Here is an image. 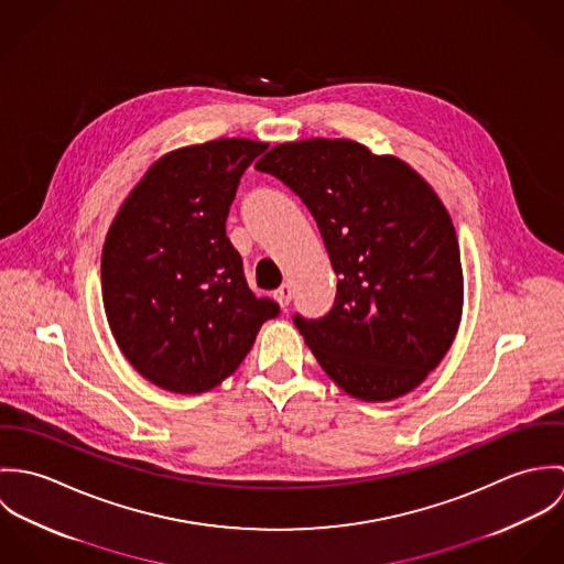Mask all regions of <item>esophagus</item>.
I'll return each instance as SVG.
<instances>
[{
	"mask_svg": "<svg viewBox=\"0 0 564 564\" xmlns=\"http://www.w3.org/2000/svg\"><path fill=\"white\" fill-rule=\"evenodd\" d=\"M291 297H293V289H291L289 282H284V284L275 291V300H278V304H280L282 308H286V306L291 304Z\"/></svg>",
	"mask_w": 564,
	"mask_h": 564,
	"instance_id": "1",
	"label": "esophagus"
}]
</instances>
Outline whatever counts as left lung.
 Returning a JSON list of instances; mask_svg holds the SVG:
<instances>
[{"label": "left lung", "mask_w": 564, "mask_h": 564, "mask_svg": "<svg viewBox=\"0 0 564 564\" xmlns=\"http://www.w3.org/2000/svg\"><path fill=\"white\" fill-rule=\"evenodd\" d=\"M256 169L304 202L338 275L323 317L293 315L323 371L362 402L410 393L463 313L460 247L436 193L405 162L345 139L284 143Z\"/></svg>", "instance_id": "8db88e82"}]
</instances>
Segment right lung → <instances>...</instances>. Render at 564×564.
Listing matches in <instances>:
<instances>
[{
	"mask_svg": "<svg viewBox=\"0 0 564 564\" xmlns=\"http://www.w3.org/2000/svg\"><path fill=\"white\" fill-rule=\"evenodd\" d=\"M267 150L249 139L184 148L156 162L117 213L101 251L110 329L152 384L204 393L228 378L260 325L280 315L242 271L226 221L245 169Z\"/></svg>",
	"mask_w": 564,
	"mask_h": 564,
	"instance_id": "add662e5",
	"label": "right lung"
}]
</instances>
